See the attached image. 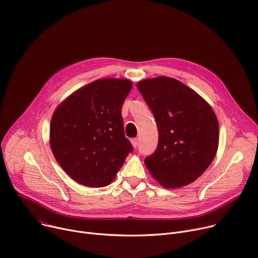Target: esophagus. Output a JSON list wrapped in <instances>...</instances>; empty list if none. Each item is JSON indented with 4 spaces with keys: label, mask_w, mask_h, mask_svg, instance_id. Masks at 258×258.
Wrapping results in <instances>:
<instances>
[{
    "label": "esophagus",
    "mask_w": 258,
    "mask_h": 258,
    "mask_svg": "<svg viewBox=\"0 0 258 258\" xmlns=\"http://www.w3.org/2000/svg\"><path fill=\"white\" fill-rule=\"evenodd\" d=\"M132 144H133V146H134L135 148L138 146V144H139V140H138V138H134V139H132Z\"/></svg>",
    "instance_id": "1"
}]
</instances>
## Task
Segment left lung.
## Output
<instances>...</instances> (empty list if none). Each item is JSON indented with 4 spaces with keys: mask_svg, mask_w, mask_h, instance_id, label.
Instances as JSON below:
<instances>
[{
    "mask_svg": "<svg viewBox=\"0 0 258 258\" xmlns=\"http://www.w3.org/2000/svg\"><path fill=\"white\" fill-rule=\"evenodd\" d=\"M156 121V150L144 159L154 179L167 188L190 184L214 159L219 125L210 105L196 91L169 77L137 84Z\"/></svg>",
    "mask_w": 258,
    "mask_h": 258,
    "instance_id": "8db88e82",
    "label": "left lung"
}]
</instances>
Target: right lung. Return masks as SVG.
Listing matches in <instances>:
<instances>
[{
	"mask_svg": "<svg viewBox=\"0 0 258 258\" xmlns=\"http://www.w3.org/2000/svg\"><path fill=\"white\" fill-rule=\"evenodd\" d=\"M132 82L101 79L75 91L55 110L50 146L62 170L79 184L111 183L134 148L124 135L121 108Z\"/></svg>",
	"mask_w": 258,
	"mask_h": 258,
	"instance_id": "add662e5",
	"label": "right lung"
}]
</instances>
